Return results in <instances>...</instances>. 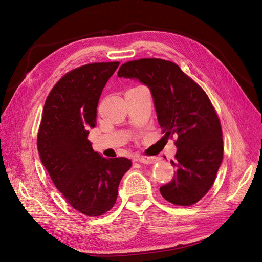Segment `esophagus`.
<instances>
[{
    "instance_id": "obj_1",
    "label": "esophagus",
    "mask_w": 262,
    "mask_h": 262,
    "mask_svg": "<svg viewBox=\"0 0 262 262\" xmlns=\"http://www.w3.org/2000/svg\"><path fill=\"white\" fill-rule=\"evenodd\" d=\"M138 161L143 164H154L157 161V158L154 156H141L138 158Z\"/></svg>"
}]
</instances>
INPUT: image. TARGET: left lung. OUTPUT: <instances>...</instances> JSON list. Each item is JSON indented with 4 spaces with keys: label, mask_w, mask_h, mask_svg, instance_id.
<instances>
[{
    "label": "left lung",
    "mask_w": 262,
    "mask_h": 262,
    "mask_svg": "<svg viewBox=\"0 0 262 262\" xmlns=\"http://www.w3.org/2000/svg\"><path fill=\"white\" fill-rule=\"evenodd\" d=\"M119 77L138 78L148 86L165 138L176 137V167L170 182L160 188L168 202L189 207L207 194L223 160L219 116L209 96L176 63L146 58L125 62Z\"/></svg>",
    "instance_id": "left-lung-1"
}]
</instances>
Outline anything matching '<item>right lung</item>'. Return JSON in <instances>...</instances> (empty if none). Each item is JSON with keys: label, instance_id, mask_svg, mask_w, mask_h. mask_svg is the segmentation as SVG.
<instances>
[{"label": "right lung", "instance_id": "add662e5", "mask_svg": "<svg viewBox=\"0 0 262 262\" xmlns=\"http://www.w3.org/2000/svg\"><path fill=\"white\" fill-rule=\"evenodd\" d=\"M120 62H97L63 75L46 99L37 136L38 152L54 186L76 211L99 216L112 209L132 163L105 158L92 147L89 130L107 81Z\"/></svg>", "mask_w": 262, "mask_h": 262}]
</instances>
